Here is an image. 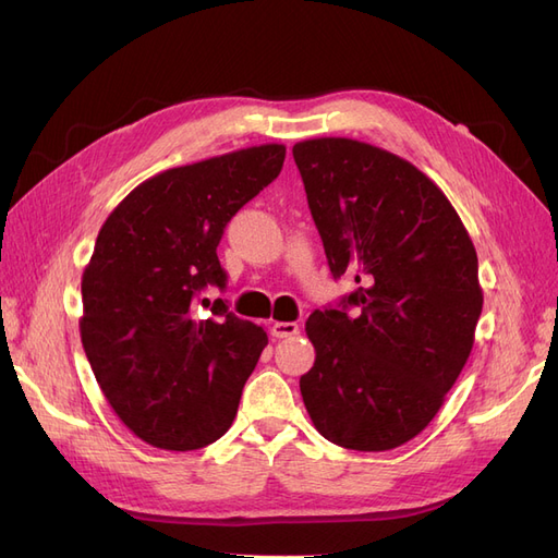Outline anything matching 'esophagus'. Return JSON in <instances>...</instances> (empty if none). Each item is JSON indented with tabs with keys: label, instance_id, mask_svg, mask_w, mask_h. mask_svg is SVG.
<instances>
[{
	"label": "esophagus",
	"instance_id": "34e87169",
	"mask_svg": "<svg viewBox=\"0 0 558 558\" xmlns=\"http://www.w3.org/2000/svg\"><path fill=\"white\" fill-rule=\"evenodd\" d=\"M269 332H272L277 340H286V337H295L300 332V326L293 324V320H277V324L269 328Z\"/></svg>",
	"mask_w": 558,
	"mask_h": 558
}]
</instances>
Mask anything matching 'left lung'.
Instances as JSON below:
<instances>
[{
  "label": "left lung",
  "instance_id": "1",
  "mask_svg": "<svg viewBox=\"0 0 558 558\" xmlns=\"http://www.w3.org/2000/svg\"><path fill=\"white\" fill-rule=\"evenodd\" d=\"M293 158L332 277L359 283L307 318L316 361L302 400L332 445L396 449L430 424L470 356L484 302L477 251L412 162L347 137L298 142Z\"/></svg>",
  "mask_w": 558,
  "mask_h": 558
}]
</instances>
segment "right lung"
<instances>
[{"label":"right lung","mask_w":558,"mask_h":558,"mask_svg":"<svg viewBox=\"0 0 558 558\" xmlns=\"http://www.w3.org/2000/svg\"><path fill=\"white\" fill-rule=\"evenodd\" d=\"M283 158V144H263L165 170L97 234L81 279V342L113 412L148 445L191 451L232 426L267 332L223 300L202 318L197 300L226 286L216 246Z\"/></svg>","instance_id":"1"}]
</instances>
